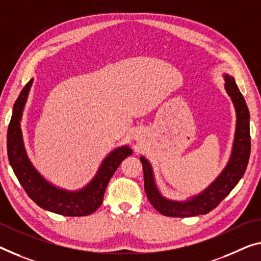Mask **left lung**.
I'll list each match as a JSON object with an SVG mask.
<instances>
[{
    "mask_svg": "<svg viewBox=\"0 0 261 261\" xmlns=\"http://www.w3.org/2000/svg\"><path fill=\"white\" fill-rule=\"evenodd\" d=\"M226 93L230 95L234 105L236 117V133L233 146L230 160L220 172L217 178L212 182L205 190L197 196H192L187 200H171L163 197L159 191L154 179V172L149 161L143 156H140L143 167L144 190L147 197L160 214L169 217H192L197 215H206L214 210L222 200L230 194L231 190L237 186L240 178L245 174L248 159L251 153L250 138V113L244 99L240 93L234 78L228 74H224Z\"/></svg>",
    "mask_w": 261,
    "mask_h": 261,
    "instance_id": "obj_1",
    "label": "left lung"
}]
</instances>
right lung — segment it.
I'll use <instances>...</instances> for the list:
<instances>
[{"label":"right lung","mask_w":261,"mask_h":261,"mask_svg":"<svg viewBox=\"0 0 261 261\" xmlns=\"http://www.w3.org/2000/svg\"><path fill=\"white\" fill-rule=\"evenodd\" d=\"M34 79L23 87L13 108L8 127L7 149L10 166L29 197L42 209L63 216H87L101 205L107 184L118 167L133 150L128 146L118 147L103 160L93 179L80 190L69 191L47 182L28 158L23 143L21 119Z\"/></svg>","instance_id":"1"}]
</instances>
